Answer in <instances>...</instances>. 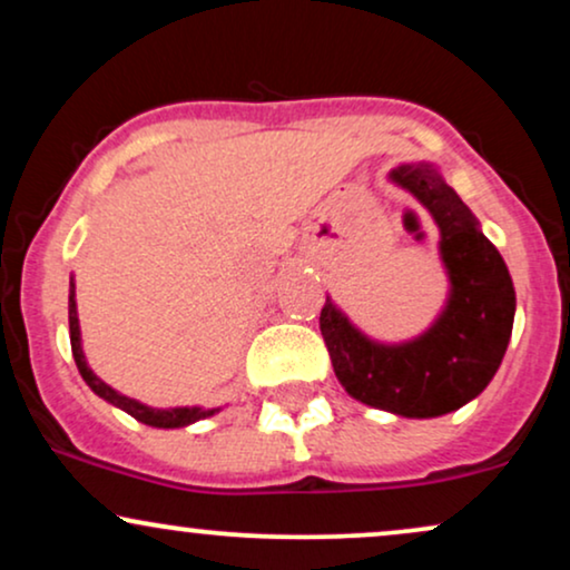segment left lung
Listing matches in <instances>:
<instances>
[{"mask_svg":"<svg viewBox=\"0 0 570 570\" xmlns=\"http://www.w3.org/2000/svg\"><path fill=\"white\" fill-rule=\"evenodd\" d=\"M391 179L410 189L440 225L450 303L426 335L404 345L372 343L326 303L318 326L337 381L353 399L404 417L463 407L493 381L514 322V286L474 214L431 166H399Z\"/></svg>","mask_w":570,"mask_h":570,"instance_id":"1","label":"left lung"}]
</instances>
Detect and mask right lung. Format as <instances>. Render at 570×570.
<instances>
[{
	"mask_svg": "<svg viewBox=\"0 0 570 570\" xmlns=\"http://www.w3.org/2000/svg\"><path fill=\"white\" fill-rule=\"evenodd\" d=\"M69 337H71V353H75V362H77V370H80L82 381L88 383L98 396L107 399V402L115 404V407L126 410L128 415L136 417V421L147 423V426H155V429H179V426H189V423H195V421H200V417H208L217 412V410H200V407H174V410L144 407V404L136 402V399L117 394V391L109 389L101 377H96L94 370L85 364V356H82L80 322H77V305H75V284H69Z\"/></svg>",
	"mask_w": 570,
	"mask_h": 570,
	"instance_id": "right-lung-1",
	"label": "right lung"
}]
</instances>
